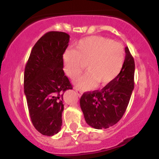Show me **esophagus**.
<instances>
[{
	"instance_id": "esophagus-1",
	"label": "esophagus",
	"mask_w": 159,
	"mask_h": 159,
	"mask_svg": "<svg viewBox=\"0 0 159 159\" xmlns=\"http://www.w3.org/2000/svg\"><path fill=\"white\" fill-rule=\"evenodd\" d=\"M75 91H76V93H77V94H78V97H81V94H82V92H81V91H80V90H78V89H75Z\"/></svg>"
}]
</instances>
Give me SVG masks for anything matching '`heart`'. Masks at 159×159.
<instances>
[{
  "label": "heart",
  "instance_id": "b5f03b06",
  "mask_svg": "<svg viewBox=\"0 0 159 159\" xmlns=\"http://www.w3.org/2000/svg\"><path fill=\"white\" fill-rule=\"evenodd\" d=\"M125 53L122 44L102 36H90L80 40L75 50L63 54L64 70L70 79L78 78L87 67V73L75 82L77 88L92 89L98 83L106 85L122 70Z\"/></svg>",
  "mask_w": 159,
  "mask_h": 159
}]
</instances>
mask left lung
<instances>
[{"instance_id":"8db88e82","label":"left lung","mask_w":159,"mask_h":159,"mask_svg":"<svg viewBox=\"0 0 159 159\" xmlns=\"http://www.w3.org/2000/svg\"><path fill=\"white\" fill-rule=\"evenodd\" d=\"M125 54L122 70L113 81L102 90L84 92L80 99L84 119L94 129L113 126L127 109L134 85V61L128 47Z\"/></svg>"}]
</instances>
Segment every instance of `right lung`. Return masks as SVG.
Masks as SVG:
<instances>
[{
  "label": "right lung",
  "mask_w": 159,
  "mask_h": 159,
  "mask_svg": "<svg viewBox=\"0 0 159 159\" xmlns=\"http://www.w3.org/2000/svg\"><path fill=\"white\" fill-rule=\"evenodd\" d=\"M70 36L50 31L36 42L25 68L24 89L30 120L43 135L58 133L62 125L63 94L72 89L63 70V54Z\"/></svg>",
  "instance_id": "obj_1"
}]
</instances>
